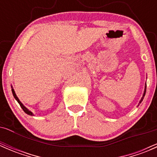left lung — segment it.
I'll return each mask as SVG.
<instances>
[{
	"mask_svg": "<svg viewBox=\"0 0 157 157\" xmlns=\"http://www.w3.org/2000/svg\"><path fill=\"white\" fill-rule=\"evenodd\" d=\"M146 89H147V83H146V84H145V89H144V92L143 96H142L141 99H140V102H139V103H141V102H142V101H143V99H144V97L145 94H146Z\"/></svg>",
	"mask_w": 157,
	"mask_h": 157,
	"instance_id": "1",
	"label": "left lung"
}]
</instances>
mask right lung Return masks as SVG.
<instances>
[{
    "label": "right lung",
    "mask_w": 157,
    "mask_h": 157,
    "mask_svg": "<svg viewBox=\"0 0 157 157\" xmlns=\"http://www.w3.org/2000/svg\"><path fill=\"white\" fill-rule=\"evenodd\" d=\"M12 93H13V97L15 98V99H16V100H17V102H18V103L20 104V107H21V108L23 109V110L24 111V112H26V114H28V115H33V112H30V111H29V109H26V107H25L24 105H23V103H22V102H20V99H18V97H17V95H16V93H15V91H14V90H13V87H12Z\"/></svg>",
    "instance_id": "obj_1"
}]
</instances>
